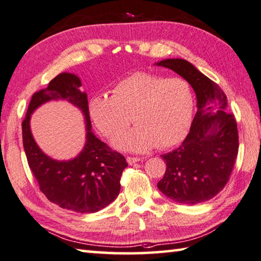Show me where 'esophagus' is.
<instances>
[{"label": "esophagus", "mask_w": 261, "mask_h": 261, "mask_svg": "<svg viewBox=\"0 0 261 261\" xmlns=\"http://www.w3.org/2000/svg\"><path fill=\"white\" fill-rule=\"evenodd\" d=\"M141 161L140 157H133V156H128L127 157V163L129 164V165H132V164H135Z\"/></svg>", "instance_id": "esophagus-1"}]
</instances>
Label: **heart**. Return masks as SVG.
<instances>
[{"label": "heart", "instance_id": "obj_1", "mask_svg": "<svg viewBox=\"0 0 261 261\" xmlns=\"http://www.w3.org/2000/svg\"><path fill=\"white\" fill-rule=\"evenodd\" d=\"M111 94L91 97L88 110L96 127L110 139L123 133L133 120L136 126L119 136L114 142L117 148L165 149L179 144L188 134L195 94L185 77L135 72L119 80Z\"/></svg>", "mask_w": 261, "mask_h": 261}]
</instances>
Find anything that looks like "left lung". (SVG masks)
<instances>
[{
    "label": "left lung",
    "instance_id": "left-lung-1",
    "mask_svg": "<svg viewBox=\"0 0 261 261\" xmlns=\"http://www.w3.org/2000/svg\"><path fill=\"white\" fill-rule=\"evenodd\" d=\"M157 65L171 68L190 82L198 108L182 144L162 154L166 171L157 186L177 203L206 202L225 188L235 165L240 145L235 116L227 111V97L220 87L189 62L164 59Z\"/></svg>",
    "mask_w": 261,
    "mask_h": 261
}]
</instances>
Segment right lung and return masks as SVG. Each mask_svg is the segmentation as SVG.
<instances>
[{
    "label": "right lung",
    "instance_id": "obj_1",
    "mask_svg": "<svg viewBox=\"0 0 261 261\" xmlns=\"http://www.w3.org/2000/svg\"><path fill=\"white\" fill-rule=\"evenodd\" d=\"M80 79L61 73L47 88L33 94L21 123L22 145L27 163L38 181L41 193L62 208L94 213L113 202L120 191V177L128 166L126 158L91 133L87 94L81 93ZM66 99L83 110L87 126L85 149L68 162L54 161L40 151L29 129L30 113L50 99Z\"/></svg>",
    "mask_w": 261,
    "mask_h": 261
}]
</instances>
